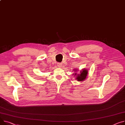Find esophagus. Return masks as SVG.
I'll return each mask as SVG.
<instances>
[{
	"label": "esophagus",
	"mask_w": 125,
	"mask_h": 125,
	"mask_svg": "<svg viewBox=\"0 0 125 125\" xmlns=\"http://www.w3.org/2000/svg\"><path fill=\"white\" fill-rule=\"evenodd\" d=\"M57 65H58V66L59 67H62V64L61 63H58V64H57Z\"/></svg>",
	"instance_id": "1"
}]
</instances>
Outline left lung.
I'll use <instances>...</instances> for the list:
<instances>
[{"instance_id": "8db88e82", "label": "left lung", "mask_w": 125, "mask_h": 125, "mask_svg": "<svg viewBox=\"0 0 125 125\" xmlns=\"http://www.w3.org/2000/svg\"><path fill=\"white\" fill-rule=\"evenodd\" d=\"M74 71V73H73V75H74V76H75V79L77 80L78 81H81L85 80L88 75V70L86 69H83L82 70L80 71V73L77 74L76 73L77 71H78V70L75 69L73 70Z\"/></svg>"}]
</instances>
